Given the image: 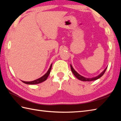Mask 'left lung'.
Returning <instances> with one entry per match:
<instances>
[{"label":"left lung","mask_w":121,"mask_h":121,"mask_svg":"<svg viewBox=\"0 0 121 121\" xmlns=\"http://www.w3.org/2000/svg\"><path fill=\"white\" fill-rule=\"evenodd\" d=\"M70 66H71V69L72 72V73H73L74 75H75V76L77 78H78V79H79V80L82 81H88V82L96 80V79H98V78H101V77L104 75V73H105V72H106V71L107 70V67L104 70L103 72H102L100 73L99 75H98L96 77H95V78H85V77H84L83 76L79 75V74L78 72H76L75 70H74V69L72 67V66L71 65H70Z\"/></svg>","instance_id":"obj_1"}]
</instances>
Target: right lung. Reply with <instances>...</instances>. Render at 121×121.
Wrapping results in <instances>:
<instances>
[{
    "instance_id": "1",
    "label": "right lung",
    "mask_w": 121,
    "mask_h": 121,
    "mask_svg": "<svg viewBox=\"0 0 121 121\" xmlns=\"http://www.w3.org/2000/svg\"><path fill=\"white\" fill-rule=\"evenodd\" d=\"M51 68H52V64L51 65L48 71H47V72L44 75H43L42 77H41V78H39L36 79V80H34L33 81H31V82H25V81H22V82H23V83H24L25 84H29V85L37 84H39V83H42V82H44L46 80V79H47V78L48 77L49 75V74L50 73Z\"/></svg>"
}]
</instances>
